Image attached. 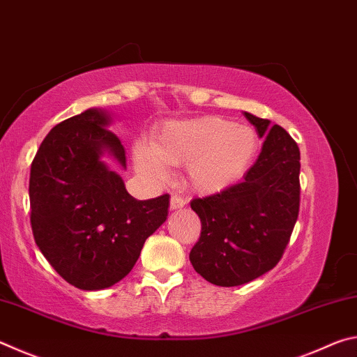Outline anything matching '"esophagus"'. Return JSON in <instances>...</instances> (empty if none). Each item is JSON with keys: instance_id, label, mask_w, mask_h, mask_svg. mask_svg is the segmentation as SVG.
Masks as SVG:
<instances>
[{"instance_id": "34e87169", "label": "esophagus", "mask_w": 357, "mask_h": 357, "mask_svg": "<svg viewBox=\"0 0 357 357\" xmlns=\"http://www.w3.org/2000/svg\"><path fill=\"white\" fill-rule=\"evenodd\" d=\"M185 206V200L183 197H179V195H173L172 197V200H170V209H181V208H184Z\"/></svg>"}]
</instances>
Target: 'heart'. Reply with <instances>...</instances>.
I'll list each match as a JSON object with an SVG mask.
<instances>
[{"label":"heart","mask_w":357,"mask_h":357,"mask_svg":"<svg viewBox=\"0 0 357 357\" xmlns=\"http://www.w3.org/2000/svg\"><path fill=\"white\" fill-rule=\"evenodd\" d=\"M257 132L231 121L206 116L178 121L157 132L153 144L137 143L135 165L154 179L168 176L167 164H186L190 184L217 192L233 184L252 165L258 151Z\"/></svg>","instance_id":"b5f03b06"}]
</instances>
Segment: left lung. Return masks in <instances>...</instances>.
<instances>
[{
  "label": "left lung",
  "instance_id": "1",
  "mask_svg": "<svg viewBox=\"0 0 357 357\" xmlns=\"http://www.w3.org/2000/svg\"><path fill=\"white\" fill-rule=\"evenodd\" d=\"M244 114L266 138L257 162L241 183L190 202L202 220L190 263L219 287L244 285L273 269L299 214L298 143L280 126H269V119Z\"/></svg>",
  "mask_w": 357,
  "mask_h": 357
}]
</instances>
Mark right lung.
Instances as JSON below:
<instances>
[{"instance_id": "add662e5", "label": "right lung", "mask_w": 357, "mask_h": 357, "mask_svg": "<svg viewBox=\"0 0 357 357\" xmlns=\"http://www.w3.org/2000/svg\"><path fill=\"white\" fill-rule=\"evenodd\" d=\"M110 116L89 108L56 124L40 143L29 173L34 241L52 268L93 291L124 279L144 241L167 220L170 195L135 200L100 155L126 168V151L107 129Z\"/></svg>"}]
</instances>
